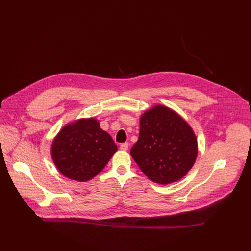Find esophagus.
Listing matches in <instances>:
<instances>
[{"mask_svg":"<svg viewBox=\"0 0 251 251\" xmlns=\"http://www.w3.org/2000/svg\"><path fill=\"white\" fill-rule=\"evenodd\" d=\"M128 147H129V143H128V142L121 143V144H120V150H121V151H127V150H128Z\"/></svg>","mask_w":251,"mask_h":251,"instance_id":"esophagus-1","label":"esophagus"}]
</instances>
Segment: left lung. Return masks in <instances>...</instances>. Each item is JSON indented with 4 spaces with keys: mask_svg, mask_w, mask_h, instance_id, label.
I'll use <instances>...</instances> for the list:
<instances>
[{
    "mask_svg": "<svg viewBox=\"0 0 251 251\" xmlns=\"http://www.w3.org/2000/svg\"><path fill=\"white\" fill-rule=\"evenodd\" d=\"M130 153L144 174L164 185L180 180L192 168L197 139L177 113L155 105L140 117L139 137Z\"/></svg>",
    "mask_w": 251,
    "mask_h": 251,
    "instance_id": "1",
    "label": "left lung"
}]
</instances>
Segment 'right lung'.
Returning a JSON list of instances; mask_svg holds the SVG:
<instances>
[{
  "mask_svg": "<svg viewBox=\"0 0 251 251\" xmlns=\"http://www.w3.org/2000/svg\"><path fill=\"white\" fill-rule=\"evenodd\" d=\"M118 148L94 118L66 125L51 144V157L69 179L85 182L97 176Z\"/></svg>",
  "mask_w": 251,
  "mask_h": 251,
  "instance_id": "1",
  "label": "right lung"
}]
</instances>
